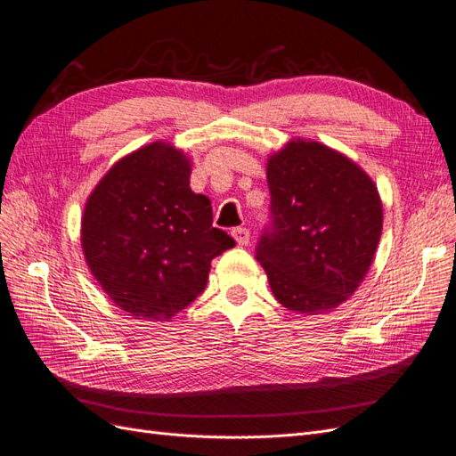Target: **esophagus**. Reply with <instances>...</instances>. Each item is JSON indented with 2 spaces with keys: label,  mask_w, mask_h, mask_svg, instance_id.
I'll return each mask as SVG.
<instances>
[{
  "label": "esophagus",
  "mask_w": 456,
  "mask_h": 456,
  "mask_svg": "<svg viewBox=\"0 0 456 456\" xmlns=\"http://www.w3.org/2000/svg\"><path fill=\"white\" fill-rule=\"evenodd\" d=\"M231 235L235 237L237 244H240V246H246L250 242V229H246V227H235L231 231Z\"/></svg>",
  "instance_id": "34e87169"
}]
</instances>
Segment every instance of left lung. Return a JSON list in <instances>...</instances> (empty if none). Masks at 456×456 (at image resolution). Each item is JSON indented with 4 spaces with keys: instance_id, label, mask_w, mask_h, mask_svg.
<instances>
[{
    "instance_id": "8db88e82",
    "label": "left lung",
    "mask_w": 456,
    "mask_h": 456,
    "mask_svg": "<svg viewBox=\"0 0 456 456\" xmlns=\"http://www.w3.org/2000/svg\"><path fill=\"white\" fill-rule=\"evenodd\" d=\"M269 224L256 246L286 309L317 314L365 279L382 235V202L357 164L321 142L290 141L267 164Z\"/></svg>"
}]
</instances>
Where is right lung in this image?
Segmentation results:
<instances>
[{"mask_svg":"<svg viewBox=\"0 0 456 456\" xmlns=\"http://www.w3.org/2000/svg\"><path fill=\"white\" fill-rule=\"evenodd\" d=\"M189 177L183 152L152 142L112 166L86 204V262L129 315L174 317L204 292L212 259L235 246Z\"/></svg>","mask_w":456,"mask_h":456,"instance_id":"right-lung-1","label":"right lung"}]
</instances>
